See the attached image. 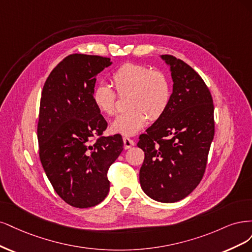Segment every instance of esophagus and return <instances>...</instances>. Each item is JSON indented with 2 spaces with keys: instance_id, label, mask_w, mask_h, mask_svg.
<instances>
[{
  "instance_id": "esophagus-1",
  "label": "esophagus",
  "mask_w": 252,
  "mask_h": 252,
  "mask_svg": "<svg viewBox=\"0 0 252 252\" xmlns=\"http://www.w3.org/2000/svg\"><path fill=\"white\" fill-rule=\"evenodd\" d=\"M124 144H125V149L127 150V149H129V148H132L133 145L135 144V142L131 139V138L124 137Z\"/></svg>"
}]
</instances>
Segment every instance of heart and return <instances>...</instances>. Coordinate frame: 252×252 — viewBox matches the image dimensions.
<instances>
[{"instance_id": "heart-1", "label": "heart", "mask_w": 252, "mask_h": 252, "mask_svg": "<svg viewBox=\"0 0 252 252\" xmlns=\"http://www.w3.org/2000/svg\"><path fill=\"white\" fill-rule=\"evenodd\" d=\"M112 83L119 95L127 94V110L111 125V131L134 135L147 125L164 114L172 98V86L163 71L153 70L145 64L126 63L113 72ZM93 103L105 116L117 111V95L108 84L96 85L92 91Z\"/></svg>"}]
</instances>
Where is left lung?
<instances>
[{
  "mask_svg": "<svg viewBox=\"0 0 252 252\" xmlns=\"http://www.w3.org/2000/svg\"><path fill=\"white\" fill-rule=\"evenodd\" d=\"M170 67L173 93L164 114L140 135L144 152L140 185L158 202L188 197L205 173L215 135L214 103L204 80L188 63L162 55Z\"/></svg>",
  "mask_w": 252,
  "mask_h": 252,
  "instance_id": "1",
  "label": "left lung"
}]
</instances>
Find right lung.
I'll return each instance as SVG.
<instances>
[{
  "mask_svg": "<svg viewBox=\"0 0 252 252\" xmlns=\"http://www.w3.org/2000/svg\"><path fill=\"white\" fill-rule=\"evenodd\" d=\"M112 63L98 55L70 54L44 85L39 103V159L56 193L69 205L88 208L108 196V170L124 150L119 134L104 137L107 121L96 109V76Z\"/></svg>",
  "mask_w": 252,
  "mask_h": 252,
  "instance_id": "obj_1",
  "label": "right lung"
}]
</instances>
